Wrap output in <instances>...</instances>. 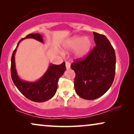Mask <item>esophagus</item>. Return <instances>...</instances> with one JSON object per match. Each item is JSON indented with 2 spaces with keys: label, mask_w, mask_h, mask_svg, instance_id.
Segmentation results:
<instances>
[{
  "label": "esophagus",
  "mask_w": 134,
  "mask_h": 134,
  "mask_svg": "<svg viewBox=\"0 0 134 134\" xmlns=\"http://www.w3.org/2000/svg\"><path fill=\"white\" fill-rule=\"evenodd\" d=\"M65 64H66V68L67 69L70 68H71V64H70V63H69V62H66Z\"/></svg>",
  "instance_id": "34e87169"
}]
</instances>
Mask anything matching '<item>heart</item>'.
Masks as SVG:
<instances>
[{"instance_id": "obj_1", "label": "heart", "mask_w": 134, "mask_h": 134, "mask_svg": "<svg viewBox=\"0 0 134 134\" xmlns=\"http://www.w3.org/2000/svg\"><path fill=\"white\" fill-rule=\"evenodd\" d=\"M65 51L75 49L74 57L77 59H84L88 55L92 47V41L88 36H74L67 40L63 45Z\"/></svg>"}]
</instances>
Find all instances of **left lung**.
<instances>
[{"label": "left lung", "instance_id": "obj_1", "mask_svg": "<svg viewBox=\"0 0 134 134\" xmlns=\"http://www.w3.org/2000/svg\"><path fill=\"white\" fill-rule=\"evenodd\" d=\"M96 46L83 60L71 67L76 73L74 88L81 98L93 100L105 94L112 85L115 74L116 55L109 40L93 32Z\"/></svg>", "mask_w": 134, "mask_h": 134}]
</instances>
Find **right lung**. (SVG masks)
Returning <instances> with one entry per match:
<instances>
[{
    "label": "right lung",
    "instance_id": "add662e5",
    "mask_svg": "<svg viewBox=\"0 0 134 134\" xmlns=\"http://www.w3.org/2000/svg\"><path fill=\"white\" fill-rule=\"evenodd\" d=\"M33 38L44 43L43 36L39 34H31L18 42L17 46L12 54L11 60V75L13 82L24 96L32 101L45 102L50 99L55 94L59 78L66 71L65 63L56 65L50 63L47 71L38 79L34 82L22 80L18 76L16 68L15 54L20 43L25 39Z\"/></svg>",
    "mask_w": 134,
    "mask_h": 134
}]
</instances>
